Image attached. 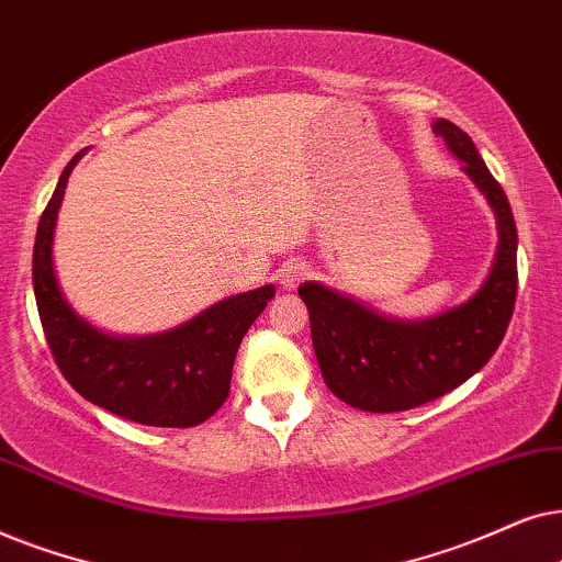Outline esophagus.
Wrapping results in <instances>:
<instances>
[{
	"label": "esophagus",
	"instance_id": "esophagus-1",
	"mask_svg": "<svg viewBox=\"0 0 562 562\" xmlns=\"http://www.w3.org/2000/svg\"><path fill=\"white\" fill-rule=\"evenodd\" d=\"M305 274H308V267H305L303 261H295V259H290L288 265H282L274 272L277 282H280L282 290H295L303 282Z\"/></svg>",
	"mask_w": 562,
	"mask_h": 562
}]
</instances>
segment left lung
<instances>
[{
    "label": "left lung",
    "mask_w": 562,
    "mask_h": 562,
    "mask_svg": "<svg viewBox=\"0 0 562 562\" xmlns=\"http://www.w3.org/2000/svg\"><path fill=\"white\" fill-rule=\"evenodd\" d=\"M462 161L498 226V249L481 290L431 318H391L321 282H303L318 368L336 398L351 408L393 414L429 403L465 383L504 339L516 301V223L504 190L465 131L450 120L431 125Z\"/></svg>",
    "instance_id": "8db88e82"
}]
</instances>
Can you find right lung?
I'll use <instances>...</instances> for the list:
<instances>
[{"mask_svg": "<svg viewBox=\"0 0 562 562\" xmlns=\"http://www.w3.org/2000/svg\"><path fill=\"white\" fill-rule=\"evenodd\" d=\"M37 223L33 290L48 347L64 378L89 403L146 426L187 429L223 406L244 334L274 297V285L226 297L187 324L148 336H112L71 308L54 269V231L71 169Z\"/></svg>", "mask_w": 562, "mask_h": 562, "instance_id": "add662e5", "label": "right lung"}]
</instances>
